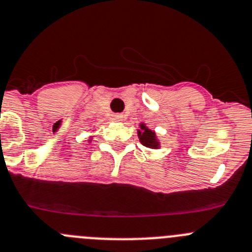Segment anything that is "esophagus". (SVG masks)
I'll return each mask as SVG.
<instances>
[{
	"label": "esophagus",
	"mask_w": 252,
	"mask_h": 252,
	"mask_svg": "<svg viewBox=\"0 0 252 252\" xmlns=\"http://www.w3.org/2000/svg\"><path fill=\"white\" fill-rule=\"evenodd\" d=\"M113 121H114L115 123H122V122H123V115L122 114L113 115Z\"/></svg>",
	"instance_id": "1"
}]
</instances>
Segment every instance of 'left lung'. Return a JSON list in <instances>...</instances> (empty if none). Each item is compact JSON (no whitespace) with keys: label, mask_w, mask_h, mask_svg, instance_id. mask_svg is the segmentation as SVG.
Returning <instances> with one entry per match:
<instances>
[{"label":"left lung","mask_w":252,"mask_h":252,"mask_svg":"<svg viewBox=\"0 0 252 252\" xmlns=\"http://www.w3.org/2000/svg\"><path fill=\"white\" fill-rule=\"evenodd\" d=\"M138 138H139V142L142 143L143 146L147 147V148H152V149L160 148V142L158 140L156 131L149 129L148 126H146V123L139 124V129H138Z\"/></svg>","instance_id":"1"}]
</instances>
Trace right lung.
<instances>
[{"mask_svg": "<svg viewBox=\"0 0 252 252\" xmlns=\"http://www.w3.org/2000/svg\"><path fill=\"white\" fill-rule=\"evenodd\" d=\"M92 140H93V138H92V137H90V138H89V139H88V142H92Z\"/></svg>", "mask_w": 252, "mask_h": 252, "instance_id": "add662e5", "label": "right lung"}]
</instances>
